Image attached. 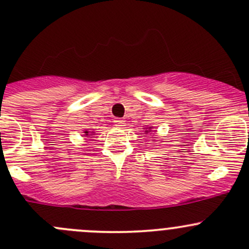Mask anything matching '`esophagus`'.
I'll list each match as a JSON object with an SVG mask.
<instances>
[{
	"instance_id": "obj_1",
	"label": "esophagus",
	"mask_w": 249,
	"mask_h": 249,
	"mask_svg": "<svg viewBox=\"0 0 249 249\" xmlns=\"http://www.w3.org/2000/svg\"><path fill=\"white\" fill-rule=\"evenodd\" d=\"M114 123H115V125H117V126H119V127L125 126V120L120 119V118H117V119L114 120Z\"/></svg>"
}]
</instances>
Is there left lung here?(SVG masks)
I'll list each match as a JSON object with an SVG mask.
<instances>
[{
	"instance_id": "left-lung-1",
	"label": "left lung",
	"mask_w": 249,
	"mask_h": 249,
	"mask_svg": "<svg viewBox=\"0 0 249 249\" xmlns=\"http://www.w3.org/2000/svg\"><path fill=\"white\" fill-rule=\"evenodd\" d=\"M149 129H152V127H149ZM144 132H145V134H147V132H148V130H145V131H144Z\"/></svg>"
}]
</instances>
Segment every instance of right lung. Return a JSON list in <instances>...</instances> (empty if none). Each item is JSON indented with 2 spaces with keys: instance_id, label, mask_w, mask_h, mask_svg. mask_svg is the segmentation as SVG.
I'll use <instances>...</instances> for the list:
<instances>
[{
  "instance_id": "add662e5",
  "label": "right lung",
  "mask_w": 249,
  "mask_h": 249,
  "mask_svg": "<svg viewBox=\"0 0 249 249\" xmlns=\"http://www.w3.org/2000/svg\"><path fill=\"white\" fill-rule=\"evenodd\" d=\"M85 135H89V131H84Z\"/></svg>"
}]
</instances>
